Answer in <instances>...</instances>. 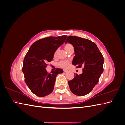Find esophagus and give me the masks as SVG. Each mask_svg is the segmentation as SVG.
Instances as JSON below:
<instances>
[{
    "instance_id": "esophagus-1",
    "label": "esophagus",
    "mask_w": 125,
    "mask_h": 125,
    "mask_svg": "<svg viewBox=\"0 0 125 125\" xmlns=\"http://www.w3.org/2000/svg\"><path fill=\"white\" fill-rule=\"evenodd\" d=\"M63 72L64 73H66V72H67L68 71V70L67 69H63Z\"/></svg>"
}]
</instances>
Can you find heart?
I'll list each match as a JSON object with an SVG mask.
<instances>
[{"instance_id": "obj_1", "label": "heart", "mask_w": 125, "mask_h": 125, "mask_svg": "<svg viewBox=\"0 0 125 125\" xmlns=\"http://www.w3.org/2000/svg\"><path fill=\"white\" fill-rule=\"evenodd\" d=\"M71 46H72V45L70 44H66L65 46V50L67 51L69 48V47H71ZM56 53H57V51L55 52V56L56 55ZM69 63H70V62L69 61V60H63V61L60 62L58 63V66H59L60 67H62V68H65L68 67V66L69 65Z\"/></svg>"}]
</instances>
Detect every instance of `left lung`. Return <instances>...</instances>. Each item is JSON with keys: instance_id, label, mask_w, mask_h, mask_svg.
<instances>
[{"instance_id": "obj_1", "label": "left lung", "mask_w": 125, "mask_h": 125, "mask_svg": "<svg viewBox=\"0 0 125 125\" xmlns=\"http://www.w3.org/2000/svg\"><path fill=\"white\" fill-rule=\"evenodd\" d=\"M73 45L75 56L72 64L80 68L83 66L82 73H74V78L68 81L72 93L78 96L89 93L99 82L103 72V56L97 45L91 41L77 36H69L65 43Z\"/></svg>"}]
</instances>
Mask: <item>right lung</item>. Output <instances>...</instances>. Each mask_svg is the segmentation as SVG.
<instances>
[{
    "mask_svg": "<svg viewBox=\"0 0 125 125\" xmlns=\"http://www.w3.org/2000/svg\"><path fill=\"white\" fill-rule=\"evenodd\" d=\"M67 37L50 36L39 40L31 45L26 54L22 71L26 85L36 96H46L52 92L57 75L63 73L62 69L57 68L48 73L46 68Z\"/></svg>",
    "mask_w": 125,
    "mask_h": 125,
    "instance_id": "add662e5",
    "label": "right lung"
}]
</instances>
